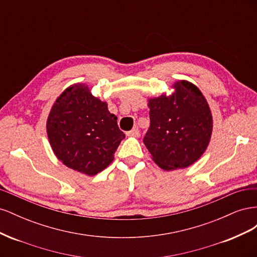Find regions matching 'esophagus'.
Here are the masks:
<instances>
[{"mask_svg": "<svg viewBox=\"0 0 257 257\" xmlns=\"http://www.w3.org/2000/svg\"><path fill=\"white\" fill-rule=\"evenodd\" d=\"M127 136H133V137H137L139 135V131L137 127H134L132 131H130L128 133H126Z\"/></svg>", "mask_w": 257, "mask_h": 257, "instance_id": "obj_1", "label": "esophagus"}]
</instances>
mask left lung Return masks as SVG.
<instances>
[{
  "label": "left lung",
  "instance_id": "8db88e82",
  "mask_svg": "<svg viewBox=\"0 0 257 257\" xmlns=\"http://www.w3.org/2000/svg\"><path fill=\"white\" fill-rule=\"evenodd\" d=\"M174 92L148 97L150 127L144 138L162 169L186 168L206 151L213 128L212 113L203 93L188 80H178Z\"/></svg>",
  "mask_w": 257,
  "mask_h": 257
}]
</instances>
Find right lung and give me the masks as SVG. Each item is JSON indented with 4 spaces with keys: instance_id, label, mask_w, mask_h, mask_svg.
<instances>
[{
    "instance_id": "add662e5",
    "label": "right lung",
    "mask_w": 257,
    "mask_h": 257,
    "mask_svg": "<svg viewBox=\"0 0 257 257\" xmlns=\"http://www.w3.org/2000/svg\"><path fill=\"white\" fill-rule=\"evenodd\" d=\"M47 135L57 159L68 168L95 176L113 161L124 138L116 116L85 83L69 85L53 103Z\"/></svg>"
}]
</instances>
